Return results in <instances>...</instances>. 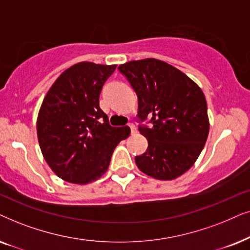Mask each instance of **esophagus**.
I'll return each instance as SVG.
<instances>
[{
  "label": "esophagus",
  "mask_w": 250,
  "mask_h": 250,
  "mask_svg": "<svg viewBox=\"0 0 250 250\" xmlns=\"http://www.w3.org/2000/svg\"><path fill=\"white\" fill-rule=\"evenodd\" d=\"M129 128H130V131H131V134L132 135H134L135 134V132H136V127H135V125H132V123H129Z\"/></svg>",
  "instance_id": "34e87169"
}]
</instances>
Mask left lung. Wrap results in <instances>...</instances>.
Segmentation results:
<instances>
[{"label": "left lung", "mask_w": 250, "mask_h": 250, "mask_svg": "<svg viewBox=\"0 0 250 250\" xmlns=\"http://www.w3.org/2000/svg\"><path fill=\"white\" fill-rule=\"evenodd\" d=\"M138 98V118L151 119L139 127L147 139L138 169L160 181L182 176L194 165L209 134L207 102L201 88L174 66L155 58L119 66Z\"/></svg>", "instance_id": "left-lung-1"}]
</instances>
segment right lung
Masks as SVG:
<instances>
[{
    "instance_id": "right-lung-1",
    "label": "right lung",
    "mask_w": 250,
    "mask_h": 250,
    "mask_svg": "<svg viewBox=\"0 0 250 250\" xmlns=\"http://www.w3.org/2000/svg\"><path fill=\"white\" fill-rule=\"evenodd\" d=\"M116 65L82 62L59 75L39 111L36 130L43 158L58 177L88 184L108 169L113 151L130 135L112 127L99 107V95Z\"/></svg>"
}]
</instances>
